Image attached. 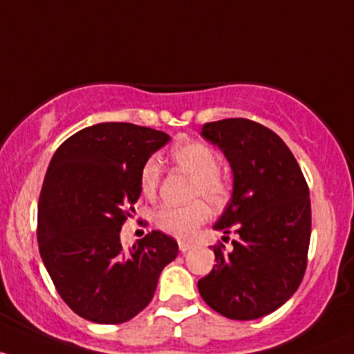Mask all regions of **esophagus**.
<instances>
[{"instance_id":"obj_1","label":"esophagus","mask_w":354,"mask_h":354,"mask_svg":"<svg viewBox=\"0 0 354 354\" xmlns=\"http://www.w3.org/2000/svg\"><path fill=\"white\" fill-rule=\"evenodd\" d=\"M191 247H192L191 242H185V240H178V250H180V252H187Z\"/></svg>"}]
</instances>
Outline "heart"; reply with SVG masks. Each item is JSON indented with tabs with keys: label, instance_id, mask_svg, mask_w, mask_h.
Returning a JSON list of instances; mask_svg holds the SVG:
<instances>
[{
	"label": "heart",
	"instance_id": "1",
	"mask_svg": "<svg viewBox=\"0 0 354 354\" xmlns=\"http://www.w3.org/2000/svg\"><path fill=\"white\" fill-rule=\"evenodd\" d=\"M170 158L180 170L194 177L191 187V198H204L211 206H225L232 198V184L220 172V158L213 148L199 141H184L170 151ZM162 165L156 158L143 163L140 172L141 192L148 198L158 192L162 182ZM209 206L198 199L185 206H163L156 211L155 221L160 230L178 236L192 239L201 225L209 220Z\"/></svg>",
	"mask_w": 354,
	"mask_h": 354
}]
</instances>
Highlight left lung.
I'll use <instances>...</instances> for the list:
<instances>
[{"instance_id": "1", "label": "left lung", "mask_w": 354, "mask_h": 354, "mask_svg": "<svg viewBox=\"0 0 354 354\" xmlns=\"http://www.w3.org/2000/svg\"><path fill=\"white\" fill-rule=\"evenodd\" d=\"M201 134L230 162L233 194L214 228L236 239L230 252L213 245L216 264L198 281L199 293L228 319H261L304 279L312 230L307 180L285 141L256 121L207 122Z\"/></svg>"}]
</instances>
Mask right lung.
Instances as JSON below:
<instances>
[{
	"label": "right lung",
	"instance_id": "obj_1",
	"mask_svg": "<svg viewBox=\"0 0 354 354\" xmlns=\"http://www.w3.org/2000/svg\"><path fill=\"white\" fill-rule=\"evenodd\" d=\"M169 140L151 127L100 122L69 136L50 160L39 198V250L59 297L83 319H133L177 257V242L160 230L131 250L121 243L141 194V167Z\"/></svg>",
	"mask_w": 354,
	"mask_h": 354
}]
</instances>
